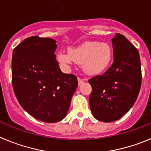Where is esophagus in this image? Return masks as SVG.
Segmentation results:
<instances>
[{
	"mask_svg": "<svg viewBox=\"0 0 151 151\" xmlns=\"http://www.w3.org/2000/svg\"><path fill=\"white\" fill-rule=\"evenodd\" d=\"M84 81H85V80L84 79H82V78H78V85H82V83H83L84 82Z\"/></svg>",
	"mask_w": 151,
	"mask_h": 151,
	"instance_id": "esophagus-1",
	"label": "esophagus"
}]
</instances>
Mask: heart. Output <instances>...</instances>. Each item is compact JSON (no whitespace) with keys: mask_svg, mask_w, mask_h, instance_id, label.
<instances>
[{"mask_svg":"<svg viewBox=\"0 0 151 151\" xmlns=\"http://www.w3.org/2000/svg\"><path fill=\"white\" fill-rule=\"evenodd\" d=\"M113 50L107 42L85 41L79 46L69 48L68 54L59 53L57 60L63 66H69L72 61L82 64V69L88 74L94 75L102 73L111 64Z\"/></svg>","mask_w":151,"mask_h":151,"instance_id":"heart-1","label":"heart"}]
</instances>
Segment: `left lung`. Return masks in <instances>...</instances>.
<instances>
[{
	"label": "left lung",
	"mask_w": 151,
	"mask_h": 151,
	"mask_svg": "<svg viewBox=\"0 0 151 151\" xmlns=\"http://www.w3.org/2000/svg\"><path fill=\"white\" fill-rule=\"evenodd\" d=\"M113 63L104 74L92 77L89 104L97 120H118L135 102L141 85L138 50L125 36L117 33L112 39Z\"/></svg>",
	"instance_id": "left-lung-1"
}]
</instances>
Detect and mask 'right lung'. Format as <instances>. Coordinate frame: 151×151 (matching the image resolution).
Wrapping results in <instances>:
<instances>
[{
  "mask_svg": "<svg viewBox=\"0 0 151 151\" xmlns=\"http://www.w3.org/2000/svg\"><path fill=\"white\" fill-rule=\"evenodd\" d=\"M56 41L32 36L16 47L12 57V84L24 110L45 122H57L66 116L78 86L73 74L60 69L54 54Z\"/></svg>",
  "mask_w": 151,
  "mask_h": 151,
  "instance_id": "add662e5",
  "label": "right lung"
}]
</instances>
